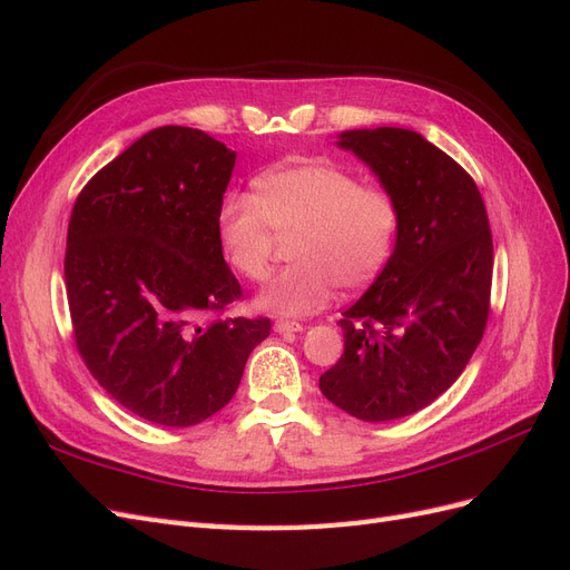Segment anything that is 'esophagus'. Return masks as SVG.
<instances>
[{
    "instance_id": "obj_1",
    "label": "esophagus",
    "mask_w": 570,
    "mask_h": 570,
    "mask_svg": "<svg viewBox=\"0 0 570 570\" xmlns=\"http://www.w3.org/2000/svg\"><path fill=\"white\" fill-rule=\"evenodd\" d=\"M304 325L299 321H287V318H281L275 321V333H302Z\"/></svg>"
}]
</instances>
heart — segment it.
<instances>
[{"label": "heart", "mask_w": 570, "mask_h": 570, "mask_svg": "<svg viewBox=\"0 0 570 570\" xmlns=\"http://www.w3.org/2000/svg\"><path fill=\"white\" fill-rule=\"evenodd\" d=\"M400 204L383 185H361L352 170L323 159L266 170L254 193H230L216 214L226 262L247 281L271 273L281 237L295 264L258 292L256 306L278 316H306L333 292L368 285L385 268L400 235Z\"/></svg>", "instance_id": "obj_1"}]
</instances>
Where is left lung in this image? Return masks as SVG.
<instances>
[{
	"instance_id": "left-lung-1",
	"label": "left lung",
	"mask_w": 570,
	"mask_h": 570,
	"mask_svg": "<svg viewBox=\"0 0 570 570\" xmlns=\"http://www.w3.org/2000/svg\"><path fill=\"white\" fill-rule=\"evenodd\" d=\"M342 149L366 161L400 204L383 273L342 314L344 354L321 392L361 421L404 419L454 385L485 333L492 233L475 180L423 135L347 130Z\"/></svg>"
}]
</instances>
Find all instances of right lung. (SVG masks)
<instances>
[{"mask_svg":"<svg viewBox=\"0 0 570 570\" xmlns=\"http://www.w3.org/2000/svg\"><path fill=\"white\" fill-rule=\"evenodd\" d=\"M235 151L197 128H154L80 189L68 220L66 297L76 347L114 400L168 428L226 406L268 318L243 299L216 214Z\"/></svg>","mask_w":570,"mask_h":570,"instance_id":"add662e5","label":"right lung"}]
</instances>
